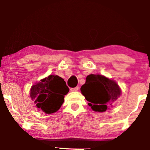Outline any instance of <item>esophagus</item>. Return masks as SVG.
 I'll return each mask as SVG.
<instances>
[{"instance_id":"obj_1","label":"esophagus","mask_w":150,"mask_h":150,"mask_svg":"<svg viewBox=\"0 0 150 150\" xmlns=\"http://www.w3.org/2000/svg\"><path fill=\"white\" fill-rule=\"evenodd\" d=\"M70 90L71 91V92H77V91L79 90V87H74V88H70Z\"/></svg>"}]
</instances>
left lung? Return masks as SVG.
Wrapping results in <instances>:
<instances>
[{
    "mask_svg": "<svg viewBox=\"0 0 150 150\" xmlns=\"http://www.w3.org/2000/svg\"><path fill=\"white\" fill-rule=\"evenodd\" d=\"M80 90L89 101V106L96 112L106 111L121 94V89L116 81L99 74L87 75Z\"/></svg>",
    "mask_w": 150,
    "mask_h": 150,
    "instance_id": "8db88e82",
    "label": "left lung"
}]
</instances>
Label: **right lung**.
Instances as JSON below:
<instances>
[{
	"mask_svg": "<svg viewBox=\"0 0 150 150\" xmlns=\"http://www.w3.org/2000/svg\"><path fill=\"white\" fill-rule=\"evenodd\" d=\"M68 92L69 88L63 78L51 75L34 83L30 89V95L37 108L50 114L58 111Z\"/></svg>",
	"mask_w": 150,
	"mask_h": 150,
	"instance_id": "obj_1",
	"label": "right lung"
}]
</instances>
